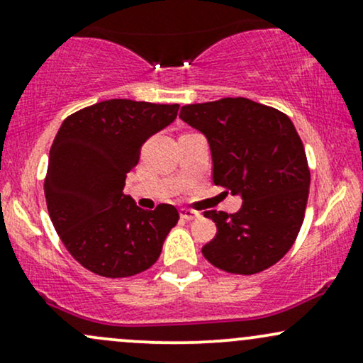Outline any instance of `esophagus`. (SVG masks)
<instances>
[{"label": "esophagus", "instance_id": "esophagus-1", "mask_svg": "<svg viewBox=\"0 0 363 363\" xmlns=\"http://www.w3.org/2000/svg\"><path fill=\"white\" fill-rule=\"evenodd\" d=\"M198 216H199L198 211L187 210V208H181V218H184V220H194V218H198Z\"/></svg>", "mask_w": 363, "mask_h": 363}]
</instances>
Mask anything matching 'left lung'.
<instances>
[{
    "label": "left lung",
    "instance_id": "left-lung-1",
    "mask_svg": "<svg viewBox=\"0 0 363 363\" xmlns=\"http://www.w3.org/2000/svg\"><path fill=\"white\" fill-rule=\"evenodd\" d=\"M179 118L206 136L215 184L242 198L234 215L205 211L216 235L203 256L235 274L273 266L297 239L309 198L311 170L294 123L244 97L189 104Z\"/></svg>",
    "mask_w": 363,
    "mask_h": 363
}]
</instances>
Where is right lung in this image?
Returning <instances> with one entry per match:
<instances>
[{
	"label": "right lung",
	"instance_id": "right-lung-1",
	"mask_svg": "<svg viewBox=\"0 0 363 363\" xmlns=\"http://www.w3.org/2000/svg\"><path fill=\"white\" fill-rule=\"evenodd\" d=\"M179 104L104 101L62 121L44 181L51 222L83 268L124 278L158 259L179 211L141 210L124 194L128 172L150 136L177 118Z\"/></svg>",
	"mask_w": 363,
	"mask_h": 363
}]
</instances>
